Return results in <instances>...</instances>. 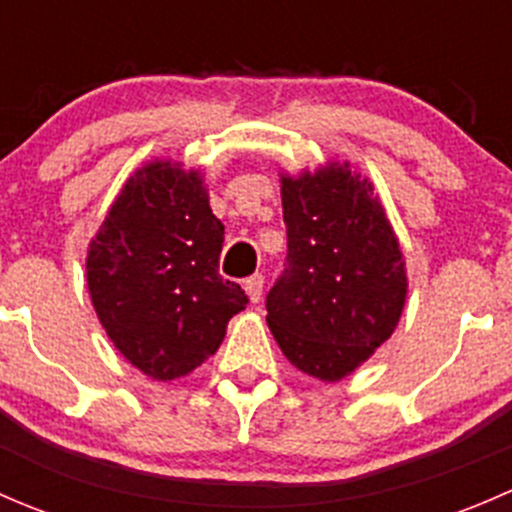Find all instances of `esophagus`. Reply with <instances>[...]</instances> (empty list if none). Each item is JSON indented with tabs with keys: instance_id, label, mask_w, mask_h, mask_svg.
Listing matches in <instances>:
<instances>
[{
	"instance_id": "esophagus-1",
	"label": "esophagus",
	"mask_w": 512,
	"mask_h": 512,
	"mask_svg": "<svg viewBox=\"0 0 512 512\" xmlns=\"http://www.w3.org/2000/svg\"><path fill=\"white\" fill-rule=\"evenodd\" d=\"M262 285H265V277H262V275H252V277H247V280H245V292H247V297H250L252 304L260 302Z\"/></svg>"
}]
</instances>
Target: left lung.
<instances>
[{"instance_id": "8db88e82", "label": "left lung", "mask_w": 512, "mask_h": 512, "mask_svg": "<svg viewBox=\"0 0 512 512\" xmlns=\"http://www.w3.org/2000/svg\"><path fill=\"white\" fill-rule=\"evenodd\" d=\"M287 262L267 294V324L289 364L339 381L394 334L406 265L369 178L349 163L282 175Z\"/></svg>"}]
</instances>
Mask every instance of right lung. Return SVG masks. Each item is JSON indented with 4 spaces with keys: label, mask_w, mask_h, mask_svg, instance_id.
Segmentation results:
<instances>
[{
    "label": "right lung",
    "mask_w": 512,
    "mask_h": 512,
    "mask_svg": "<svg viewBox=\"0 0 512 512\" xmlns=\"http://www.w3.org/2000/svg\"><path fill=\"white\" fill-rule=\"evenodd\" d=\"M225 227L200 170L138 168L86 257V282L108 339L136 369L173 381L218 352L247 294L218 272Z\"/></svg>",
    "instance_id": "add662e5"
}]
</instances>
